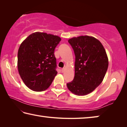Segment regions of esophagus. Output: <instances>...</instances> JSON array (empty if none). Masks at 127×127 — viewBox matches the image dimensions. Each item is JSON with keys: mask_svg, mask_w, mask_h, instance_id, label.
<instances>
[{"mask_svg": "<svg viewBox=\"0 0 127 127\" xmlns=\"http://www.w3.org/2000/svg\"><path fill=\"white\" fill-rule=\"evenodd\" d=\"M64 71H65V68H62V69H61V71H62V72H64Z\"/></svg>", "mask_w": 127, "mask_h": 127, "instance_id": "1", "label": "esophagus"}]
</instances>
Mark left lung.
<instances>
[{"instance_id": "1", "label": "left lung", "mask_w": 127, "mask_h": 127, "mask_svg": "<svg viewBox=\"0 0 127 127\" xmlns=\"http://www.w3.org/2000/svg\"><path fill=\"white\" fill-rule=\"evenodd\" d=\"M75 55V76L67 84L71 92L85 95L103 81L108 67V59L101 42L88 35L73 37L68 41Z\"/></svg>"}]
</instances>
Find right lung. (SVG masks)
<instances>
[{
	"mask_svg": "<svg viewBox=\"0 0 127 127\" xmlns=\"http://www.w3.org/2000/svg\"><path fill=\"white\" fill-rule=\"evenodd\" d=\"M57 35L34 32L22 42L18 52V69L25 85L35 92L46 90L57 72L54 52Z\"/></svg>",
	"mask_w": 127,
	"mask_h": 127,
	"instance_id": "right-lung-1",
	"label": "right lung"
}]
</instances>
